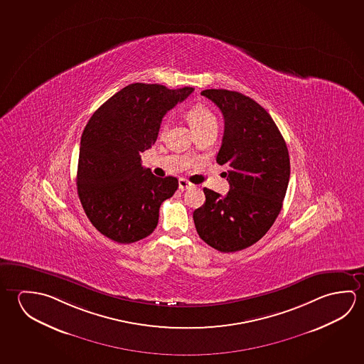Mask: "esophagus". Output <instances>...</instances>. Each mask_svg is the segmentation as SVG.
<instances>
[{"instance_id": "obj_1", "label": "esophagus", "mask_w": 364, "mask_h": 364, "mask_svg": "<svg viewBox=\"0 0 364 364\" xmlns=\"http://www.w3.org/2000/svg\"><path fill=\"white\" fill-rule=\"evenodd\" d=\"M193 184H191V181H188L186 179H180L179 180V189L180 191H185V189H189L191 188Z\"/></svg>"}]
</instances>
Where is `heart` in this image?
Instances as JSON below:
<instances>
[{
  "label": "heart",
  "mask_w": 364,
  "mask_h": 364,
  "mask_svg": "<svg viewBox=\"0 0 364 364\" xmlns=\"http://www.w3.org/2000/svg\"><path fill=\"white\" fill-rule=\"evenodd\" d=\"M186 118L189 120L191 127L197 131L198 134H200L203 132L210 131V129H217V127H218V122H217L215 113L207 105H203V104H196L189 107L186 112ZM166 131V120H164L160 127V134L164 136Z\"/></svg>",
  "instance_id": "obj_1"
}]
</instances>
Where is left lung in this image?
Segmentation results:
<instances>
[{"label":"left lung","mask_w":364,"mask_h":364,"mask_svg":"<svg viewBox=\"0 0 364 364\" xmlns=\"http://www.w3.org/2000/svg\"><path fill=\"white\" fill-rule=\"evenodd\" d=\"M220 107L225 134L217 162L228 167L230 191L204 188L193 213L199 237L220 252L244 250L273 226L286 197L291 165L286 141L268 112L237 91H202Z\"/></svg>","instance_id":"left-lung-1"}]
</instances>
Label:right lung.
Listing matches in <instances>:
<instances>
[{"label": "right lung", "mask_w": 364, "mask_h": 364, "mask_svg": "<svg viewBox=\"0 0 364 364\" xmlns=\"http://www.w3.org/2000/svg\"><path fill=\"white\" fill-rule=\"evenodd\" d=\"M193 87L131 84L92 114L85 127L77 167V193L85 213L99 232L132 244L155 231L164 200L179 183L144 168L141 154L155 144L164 115Z\"/></svg>", "instance_id": "obj_1"}]
</instances>
